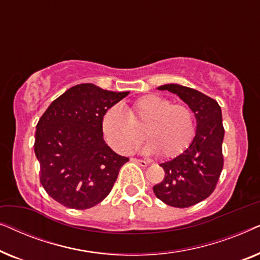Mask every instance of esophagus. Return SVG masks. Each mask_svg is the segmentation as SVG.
<instances>
[{"instance_id":"34e87169","label":"esophagus","mask_w":260,"mask_h":260,"mask_svg":"<svg viewBox=\"0 0 260 260\" xmlns=\"http://www.w3.org/2000/svg\"><path fill=\"white\" fill-rule=\"evenodd\" d=\"M131 161L137 163V165H140L141 167H147L149 165V162L147 161H143V159H138V158H131Z\"/></svg>"}]
</instances>
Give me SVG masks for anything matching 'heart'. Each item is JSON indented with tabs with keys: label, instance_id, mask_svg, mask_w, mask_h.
<instances>
[{
	"label": "heart",
	"instance_id": "obj_1",
	"mask_svg": "<svg viewBox=\"0 0 260 260\" xmlns=\"http://www.w3.org/2000/svg\"><path fill=\"white\" fill-rule=\"evenodd\" d=\"M142 126L149 140L142 151L175 157L186 150L194 136V115L186 105L172 104L157 94H147L134 102L125 112L119 106H111L101 123L105 141L119 154L134 150L142 138L138 129Z\"/></svg>",
	"mask_w": 260,
	"mask_h": 260
}]
</instances>
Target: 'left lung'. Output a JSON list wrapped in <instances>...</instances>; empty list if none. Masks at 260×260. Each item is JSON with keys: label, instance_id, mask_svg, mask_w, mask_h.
<instances>
[{"label": "left lung", "instance_id": "left-lung-1", "mask_svg": "<svg viewBox=\"0 0 260 260\" xmlns=\"http://www.w3.org/2000/svg\"><path fill=\"white\" fill-rule=\"evenodd\" d=\"M157 90L179 95L197 119V130L189 147L175 158L161 163L166 175L152 187L166 205L186 208L213 193L223 166L222 113L218 102L194 88L166 84Z\"/></svg>", "mask_w": 260, "mask_h": 260}]
</instances>
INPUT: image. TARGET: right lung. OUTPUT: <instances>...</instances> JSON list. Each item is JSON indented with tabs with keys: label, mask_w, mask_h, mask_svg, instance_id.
Masks as SVG:
<instances>
[{
	"label": "right lung",
	"mask_w": 260,
	"mask_h": 260,
	"mask_svg": "<svg viewBox=\"0 0 260 260\" xmlns=\"http://www.w3.org/2000/svg\"><path fill=\"white\" fill-rule=\"evenodd\" d=\"M129 92L79 84L53 101L35 133L40 181L51 198L73 209H86L108 197L129 158L116 154L102 133L105 111Z\"/></svg>",
	"instance_id": "obj_1"
}]
</instances>
